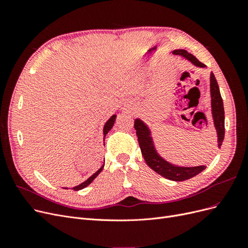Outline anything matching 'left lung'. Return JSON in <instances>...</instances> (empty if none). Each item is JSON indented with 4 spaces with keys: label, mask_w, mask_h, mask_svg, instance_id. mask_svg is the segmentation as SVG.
I'll return each mask as SVG.
<instances>
[{
    "label": "left lung",
    "mask_w": 248,
    "mask_h": 248,
    "mask_svg": "<svg viewBox=\"0 0 248 248\" xmlns=\"http://www.w3.org/2000/svg\"><path fill=\"white\" fill-rule=\"evenodd\" d=\"M172 54L185 58L193 65L201 67V68H205L206 67L196 57L184 49H176L172 51ZM210 92H211L212 117L215 129L217 131V144H218L217 146L220 148L224 139V108L219 87L212 72L210 74ZM134 128L137 130L139 145L146 163L160 176L171 180V181H184V180H188L199 175L201 171L206 169V166L180 167L170 163L157 153L151 137V131H150L149 127L140 119L134 120Z\"/></svg>",
    "instance_id": "obj_1"
}]
</instances>
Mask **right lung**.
Segmentation results:
<instances>
[{"label": "right lung", "instance_id": "obj_1", "mask_svg": "<svg viewBox=\"0 0 248 248\" xmlns=\"http://www.w3.org/2000/svg\"><path fill=\"white\" fill-rule=\"evenodd\" d=\"M116 117H117L116 115H112V116L108 120V122L106 123V125H104V127H103V136H104V138H106V136L108 134V132L112 128V126H114L115 121H116ZM102 169H103V166H102L98 170H97V171L95 172V174H93V175H92L91 177H90L89 179H87L85 182H82V183H80L79 185H78V186H76V187H73L72 189H73V190H76V191H78V190H80V189H82V188H85V187H87L89 184H91L93 180L100 174L101 170H102ZM65 189H68V188H67V187H66Z\"/></svg>", "mask_w": 248, "mask_h": 248}]
</instances>
